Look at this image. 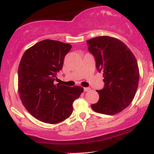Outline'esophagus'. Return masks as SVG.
<instances>
[{
    "mask_svg": "<svg viewBox=\"0 0 154 154\" xmlns=\"http://www.w3.org/2000/svg\"><path fill=\"white\" fill-rule=\"evenodd\" d=\"M83 90H84L85 92H88L91 91V88H83Z\"/></svg>",
    "mask_w": 154,
    "mask_h": 154,
    "instance_id": "esophagus-1",
    "label": "esophagus"
}]
</instances>
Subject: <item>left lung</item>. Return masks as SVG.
<instances>
[{
    "instance_id": "obj_1",
    "label": "left lung",
    "mask_w": 154,
    "mask_h": 154,
    "mask_svg": "<svg viewBox=\"0 0 154 154\" xmlns=\"http://www.w3.org/2000/svg\"><path fill=\"white\" fill-rule=\"evenodd\" d=\"M87 43L105 83L103 89L97 91L99 100L92 104V109L107 115L118 114L131 103L137 91L140 77L137 60L130 49L115 38L96 37Z\"/></svg>"
}]
</instances>
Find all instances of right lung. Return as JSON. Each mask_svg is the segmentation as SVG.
Masks as SVG:
<instances>
[{
	"label": "right lung",
	"instance_id": "1",
	"mask_svg": "<svg viewBox=\"0 0 154 154\" xmlns=\"http://www.w3.org/2000/svg\"><path fill=\"white\" fill-rule=\"evenodd\" d=\"M71 48L70 44L44 40L28 48L19 63L20 99L28 112L43 122L56 124L69 117L74 100L83 92L79 86L54 83Z\"/></svg>",
	"mask_w": 154,
	"mask_h": 154
}]
</instances>
